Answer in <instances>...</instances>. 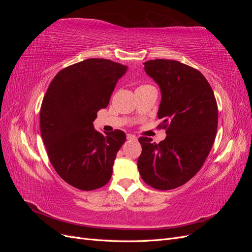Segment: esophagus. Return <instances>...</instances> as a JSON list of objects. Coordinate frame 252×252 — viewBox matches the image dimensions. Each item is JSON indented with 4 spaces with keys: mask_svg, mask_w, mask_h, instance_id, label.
Wrapping results in <instances>:
<instances>
[{
    "mask_svg": "<svg viewBox=\"0 0 252 252\" xmlns=\"http://www.w3.org/2000/svg\"><path fill=\"white\" fill-rule=\"evenodd\" d=\"M127 140H129V141H136V140H138V138H136V136H135L134 134L128 133V134H127Z\"/></svg>",
    "mask_w": 252,
    "mask_h": 252,
    "instance_id": "esophagus-1",
    "label": "esophagus"
}]
</instances>
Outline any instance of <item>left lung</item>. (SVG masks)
Here are the masks:
<instances>
[{
	"mask_svg": "<svg viewBox=\"0 0 252 252\" xmlns=\"http://www.w3.org/2000/svg\"><path fill=\"white\" fill-rule=\"evenodd\" d=\"M144 66L161 89L158 118L167 135L158 144L141 136L138 168L147 185L170 190L192 179L207 158L217 135L218 104L208 81L194 68L162 59Z\"/></svg>",
	"mask_w": 252,
	"mask_h": 252,
	"instance_id": "obj_1",
	"label": "left lung"
}]
</instances>
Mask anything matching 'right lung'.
Listing matches in <instances>:
<instances>
[{
  "label": "right lung",
  "mask_w": 252,
  "mask_h": 252,
  "mask_svg": "<svg viewBox=\"0 0 252 252\" xmlns=\"http://www.w3.org/2000/svg\"><path fill=\"white\" fill-rule=\"evenodd\" d=\"M127 66L105 59H88L58 72L44 95L41 135L49 161L68 184L94 190L109 182L126 134L117 129L96 131V112L109 104Z\"/></svg>",
  "instance_id": "add662e5"
}]
</instances>
